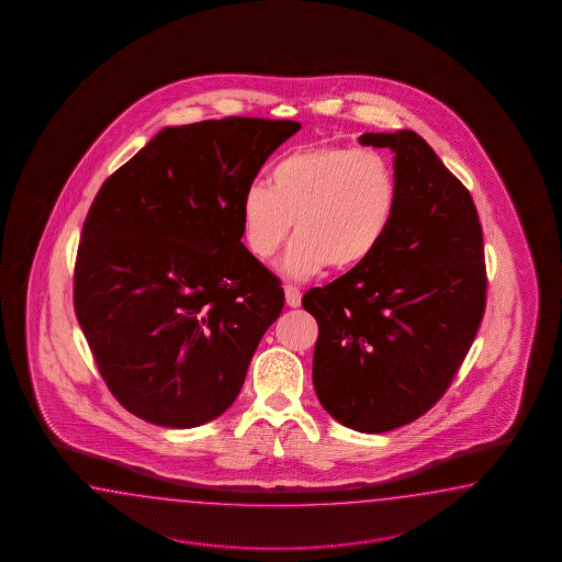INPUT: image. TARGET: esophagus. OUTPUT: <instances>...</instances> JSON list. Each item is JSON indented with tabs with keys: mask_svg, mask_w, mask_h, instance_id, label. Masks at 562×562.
Here are the masks:
<instances>
[{
	"mask_svg": "<svg viewBox=\"0 0 562 562\" xmlns=\"http://www.w3.org/2000/svg\"><path fill=\"white\" fill-rule=\"evenodd\" d=\"M284 294H286V304L288 306H292V308H299L300 300H302V294H300V290L296 286H284Z\"/></svg>",
	"mask_w": 562,
	"mask_h": 562,
	"instance_id": "esophagus-1",
	"label": "esophagus"
}]
</instances>
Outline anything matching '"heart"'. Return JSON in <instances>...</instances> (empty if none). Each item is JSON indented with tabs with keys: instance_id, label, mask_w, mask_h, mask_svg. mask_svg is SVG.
<instances>
[{
	"instance_id": "b5f03b06",
	"label": "heart",
	"mask_w": 562,
	"mask_h": 562,
	"mask_svg": "<svg viewBox=\"0 0 562 562\" xmlns=\"http://www.w3.org/2000/svg\"><path fill=\"white\" fill-rule=\"evenodd\" d=\"M400 200L393 162L379 150L311 147L276 162L266 186H250L239 203L244 244L272 260L290 227L284 272L308 278L330 263L352 270L387 236Z\"/></svg>"
}]
</instances>
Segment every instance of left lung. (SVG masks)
Wrapping results in <instances>:
<instances>
[{"label": "left lung", "instance_id": "1", "mask_svg": "<svg viewBox=\"0 0 562 562\" xmlns=\"http://www.w3.org/2000/svg\"><path fill=\"white\" fill-rule=\"evenodd\" d=\"M359 140L395 153L393 222L367 262L311 288L302 306L318 323L312 381L323 407L357 431L383 434L448 391L486 311V262L470 191L424 138L397 131Z\"/></svg>", "mask_w": 562, "mask_h": 562}]
</instances>
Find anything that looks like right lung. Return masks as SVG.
I'll use <instances>...</instances> for the list:
<instances>
[{"label":"right lung","instance_id":"right-lung-1","mask_svg":"<svg viewBox=\"0 0 562 562\" xmlns=\"http://www.w3.org/2000/svg\"><path fill=\"white\" fill-rule=\"evenodd\" d=\"M296 121L162 128L88 210L75 311L126 412L188 429L236 401L284 290L241 239L239 203Z\"/></svg>","mask_w":562,"mask_h":562}]
</instances>
